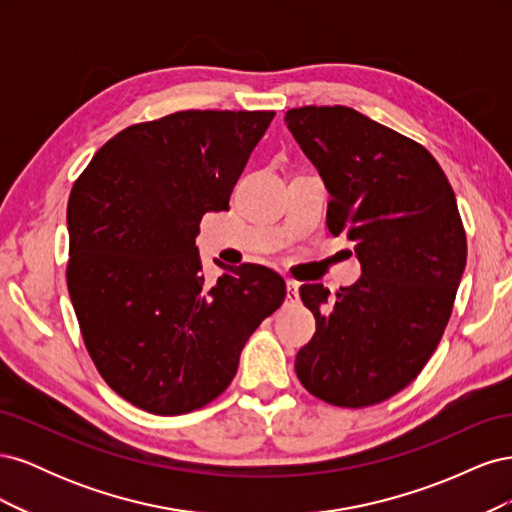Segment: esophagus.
I'll use <instances>...</instances> for the list:
<instances>
[{"label":"esophagus","mask_w":512,"mask_h":512,"mask_svg":"<svg viewBox=\"0 0 512 512\" xmlns=\"http://www.w3.org/2000/svg\"><path fill=\"white\" fill-rule=\"evenodd\" d=\"M286 303L288 305H297L299 303V284L288 280L286 282Z\"/></svg>","instance_id":"1"}]
</instances>
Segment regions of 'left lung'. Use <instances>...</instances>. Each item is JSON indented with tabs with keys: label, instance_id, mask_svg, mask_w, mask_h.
<instances>
[{
	"label": "left lung",
	"instance_id": "8db88e82",
	"mask_svg": "<svg viewBox=\"0 0 512 512\" xmlns=\"http://www.w3.org/2000/svg\"><path fill=\"white\" fill-rule=\"evenodd\" d=\"M284 121L331 194V235L354 243L363 271L335 299L301 286L316 333L294 369L327 404L374 406L421 374L451 318L468 256L455 192L423 145L354 108H290Z\"/></svg>",
	"mask_w": 512,
	"mask_h": 512
}]
</instances>
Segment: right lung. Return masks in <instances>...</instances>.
<instances>
[{
    "label": "right lung",
    "instance_id": "obj_1",
    "mask_svg": "<svg viewBox=\"0 0 512 512\" xmlns=\"http://www.w3.org/2000/svg\"><path fill=\"white\" fill-rule=\"evenodd\" d=\"M273 111H179L108 141L68 200V292L91 361L136 408L207 406L235 378L286 284L260 265L209 286L198 224L226 211Z\"/></svg>",
    "mask_w": 512,
    "mask_h": 512
}]
</instances>
